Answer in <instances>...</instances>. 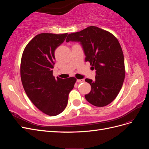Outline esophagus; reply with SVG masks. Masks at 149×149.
<instances>
[{
  "label": "esophagus",
  "instance_id": "obj_1",
  "mask_svg": "<svg viewBox=\"0 0 149 149\" xmlns=\"http://www.w3.org/2000/svg\"><path fill=\"white\" fill-rule=\"evenodd\" d=\"M76 81H77L78 83H83L84 81V79H77L76 80Z\"/></svg>",
  "mask_w": 149,
  "mask_h": 149
}]
</instances>
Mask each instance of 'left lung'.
<instances>
[{
	"instance_id": "1",
	"label": "left lung",
	"mask_w": 149,
	"mask_h": 149,
	"mask_svg": "<svg viewBox=\"0 0 149 149\" xmlns=\"http://www.w3.org/2000/svg\"><path fill=\"white\" fill-rule=\"evenodd\" d=\"M70 41L80 42L85 61L96 70L95 81L85 79L91 87L86 100L97 107L109 104L118 95L125 78L124 55L118 40L109 31L90 26L69 34L66 42Z\"/></svg>"
}]
</instances>
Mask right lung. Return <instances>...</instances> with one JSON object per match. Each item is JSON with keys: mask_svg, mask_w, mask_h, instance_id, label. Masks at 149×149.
<instances>
[{"mask_svg": "<svg viewBox=\"0 0 149 149\" xmlns=\"http://www.w3.org/2000/svg\"><path fill=\"white\" fill-rule=\"evenodd\" d=\"M67 35L38 34L22 54L20 76L25 91L33 104L48 116H56L65 110L76 81L74 77L55 79L53 75L55 51Z\"/></svg>", "mask_w": 149, "mask_h": 149, "instance_id": "1", "label": "right lung"}]
</instances>
